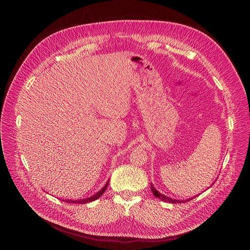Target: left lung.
<instances>
[{
  "label": "left lung",
  "instance_id": "1",
  "mask_svg": "<svg viewBox=\"0 0 250 250\" xmlns=\"http://www.w3.org/2000/svg\"><path fill=\"white\" fill-rule=\"evenodd\" d=\"M151 191H152V193H153V195H154L155 197L159 198L160 200H162V201H164V202H169V203H172V204H174V203H183V202H187V201L192 200V199H189V200H186V201H179V200H173V199H170V198H168V197H166V196L162 195L161 193H159V192L154 188V186H153L152 184H151Z\"/></svg>",
  "mask_w": 250,
  "mask_h": 250
}]
</instances>
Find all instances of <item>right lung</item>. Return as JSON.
<instances>
[{"mask_svg":"<svg viewBox=\"0 0 250 250\" xmlns=\"http://www.w3.org/2000/svg\"><path fill=\"white\" fill-rule=\"evenodd\" d=\"M108 185H109V181L106 182V184L104 185V187L101 190V191H99L97 194H95L94 196H92V197H90V198H87V199H83V200H77V201H69V200H63V201H65V202H68V203H73V204H86V203H89V202H92V201H95V200H97V199H99L104 193V191L106 190V188H108Z\"/></svg>","mask_w":250,"mask_h":250,"instance_id":"obj_1","label":"right lung"}]
</instances>
